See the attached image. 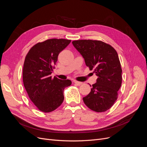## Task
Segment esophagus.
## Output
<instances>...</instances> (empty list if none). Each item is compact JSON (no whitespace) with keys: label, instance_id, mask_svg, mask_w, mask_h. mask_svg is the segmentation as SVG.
<instances>
[{"label":"esophagus","instance_id":"obj_1","mask_svg":"<svg viewBox=\"0 0 147 147\" xmlns=\"http://www.w3.org/2000/svg\"><path fill=\"white\" fill-rule=\"evenodd\" d=\"M74 83L76 84V85H78V86H80V85H82V84H83L82 82H78V81H77V80H74Z\"/></svg>","mask_w":147,"mask_h":147}]
</instances>
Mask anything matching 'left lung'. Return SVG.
<instances>
[{
    "instance_id": "obj_1",
    "label": "left lung",
    "mask_w": 147,
    "mask_h": 147,
    "mask_svg": "<svg viewBox=\"0 0 147 147\" xmlns=\"http://www.w3.org/2000/svg\"><path fill=\"white\" fill-rule=\"evenodd\" d=\"M72 43L86 66L98 76L90 93L83 98L84 103L94 111H106L117 100L121 85L122 69L118 54L110 45L100 40H79Z\"/></svg>"
}]
</instances>
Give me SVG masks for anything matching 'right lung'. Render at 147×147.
I'll use <instances>...</instances> for the list:
<instances>
[{
  "instance_id": "1",
  "label": "right lung",
  "mask_w": 147,
  "mask_h": 147,
  "mask_svg": "<svg viewBox=\"0 0 147 147\" xmlns=\"http://www.w3.org/2000/svg\"><path fill=\"white\" fill-rule=\"evenodd\" d=\"M71 42L64 38H51L38 42L30 49L23 66V83L28 95L38 110L49 113L63 103L64 90L71 81L51 76L59 53Z\"/></svg>"
}]
</instances>
